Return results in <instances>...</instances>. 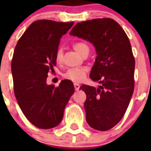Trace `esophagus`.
Wrapping results in <instances>:
<instances>
[{"label":"esophagus","instance_id":"34e87169","mask_svg":"<svg viewBox=\"0 0 151 151\" xmlns=\"http://www.w3.org/2000/svg\"><path fill=\"white\" fill-rule=\"evenodd\" d=\"M74 88H75L76 91H78V90H79V88H80V85L78 84V83H75V84H74Z\"/></svg>","mask_w":151,"mask_h":151}]
</instances>
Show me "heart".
<instances>
[{"label":"heart","mask_w":151,"mask_h":151,"mask_svg":"<svg viewBox=\"0 0 151 151\" xmlns=\"http://www.w3.org/2000/svg\"><path fill=\"white\" fill-rule=\"evenodd\" d=\"M73 49L79 53L81 55H84L85 54H88L89 48L88 46L84 42H77L73 45ZM63 59V51L61 49L56 52L55 54V60L57 63H61ZM86 75V70L85 68H71L69 69L66 73H64V78L72 81L73 82H81L82 81Z\"/></svg>","instance_id":"b5f03b06"}]
</instances>
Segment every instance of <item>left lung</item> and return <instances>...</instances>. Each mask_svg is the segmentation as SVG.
<instances>
[{"label": "left lung", "mask_w": 151, "mask_h": 151, "mask_svg": "<svg viewBox=\"0 0 151 151\" xmlns=\"http://www.w3.org/2000/svg\"><path fill=\"white\" fill-rule=\"evenodd\" d=\"M70 35L89 41L97 56L90 78L96 88L83 85L86 94V121L92 129L106 131L122 120L134 91L135 59L129 37L122 27L109 18L78 22Z\"/></svg>", "instance_id": "left-lung-1"}]
</instances>
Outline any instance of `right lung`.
Wrapping results in <instances>:
<instances>
[{
  "label": "right lung",
  "instance_id": "obj_1",
  "mask_svg": "<svg viewBox=\"0 0 151 151\" xmlns=\"http://www.w3.org/2000/svg\"><path fill=\"white\" fill-rule=\"evenodd\" d=\"M73 25V22L35 21L15 46L12 61L15 98L23 114L39 129H52L61 122L74 92L70 80L62 81L56 88L46 82L48 73L55 72L60 39Z\"/></svg>",
  "mask_w": 151,
  "mask_h": 151
}]
</instances>
